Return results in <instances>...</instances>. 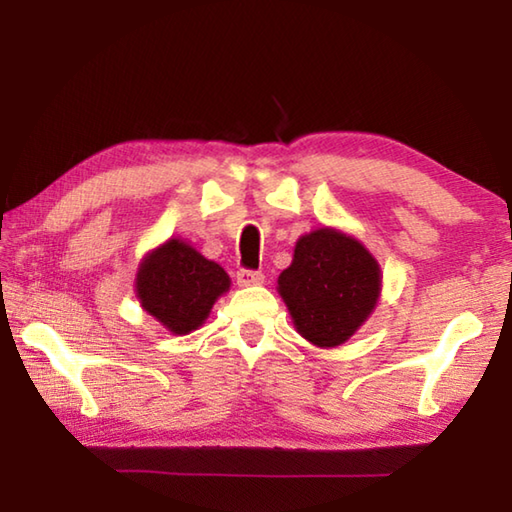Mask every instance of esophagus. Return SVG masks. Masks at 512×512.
<instances>
[{"mask_svg": "<svg viewBox=\"0 0 512 512\" xmlns=\"http://www.w3.org/2000/svg\"><path fill=\"white\" fill-rule=\"evenodd\" d=\"M237 284L239 286L264 284V273L262 271H248V268H239V271H237Z\"/></svg>", "mask_w": 512, "mask_h": 512, "instance_id": "obj_1", "label": "esophagus"}]
</instances>
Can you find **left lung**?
<instances>
[{"label": "left lung", "instance_id": "8db88e82", "mask_svg": "<svg viewBox=\"0 0 512 512\" xmlns=\"http://www.w3.org/2000/svg\"><path fill=\"white\" fill-rule=\"evenodd\" d=\"M380 284V266L358 239L336 228H318L297 239L277 291L297 333L329 349L365 324L378 304Z\"/></svg>", "mask_w": 512, "mask_h": 512}]
</instances>
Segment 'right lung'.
Here are the masks:
<instances>
[{
	"instance_id": "obj_1",
	"label": "right lung",
	"mask_w": 512,
	"mask_h": 512,
	"mask_svg": "<svg viewBox=\"0 0 512 512\" xmlns=\"http://www.w3.org/2000/svg\"><path fill=\"white\" fill-rule=\"evenodd\" d=\"M228 288L224 268L183 239H167L147 253L136 273L138 302L174 336L199 329Z\"/></svg>"
}]
</instances>
